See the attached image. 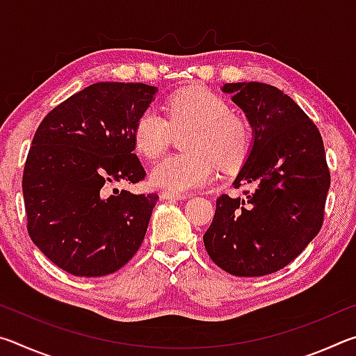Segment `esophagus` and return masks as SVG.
I'll return each mask as SVG.
<instances>
[{
    "mask_svg": "<svg viewBox=\"0 0 356 356\" xmlns=\"http://www.w3.org/2000/svg\"><path fill=\"white\" fill-rule=\"evenodd\" d=\"M161 200H170V201H179V200H185L186 195H184V193H174V191H168V190H163L160 193Z\"/></svg>",
    "mask_w": 356,
    "mask_h": 356,
    "instance_id": "1",
    "label": "esophagus"
}]
</instances>
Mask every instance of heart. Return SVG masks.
<instances>
[{
    "mask_svg": "<svg viewBox=\"0 0 356 356\" xmlns=\"http://www.w3.org/2000/svg\"><path fill=\"white\" fill-rule=\"evenodd\" d=\"M168 120L147 108L134 125L138 154L152 160L165 152L171 127H190L185 140L188 152L170 155L150 170V182L159 188L186 193L215 177L221 166L243 161L250 146V130L242 118L227 111L226 102L204 86H191L171 95L166 105Z\"/></svg>",
    "mask_w": 356,
    "mask_h": 356,
    "instance_id": "b5f03b06",
    "label": "heart"
}]
</instances>
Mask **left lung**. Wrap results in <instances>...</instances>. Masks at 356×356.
Listing matches in <instances>:
<instances>
[{"mask_svg": "<svg viewBox=\"0 0 356 356\" xmlns=\"http://www.w3.org/2000/svg\"><path fill=\"white\" fill-rule=\"evenodd\" d=\"M245 113L250 152L234 186L221 195L204 234L212 261L236 276H264L291 264L321 231L330 188L322 136L306 113L278 88L257 81L221 88Z\"/></svg>", "mask_w": 356, "mask_h": 356, "instance_id": "obj_1", "label": "left lung"}]
</instances>
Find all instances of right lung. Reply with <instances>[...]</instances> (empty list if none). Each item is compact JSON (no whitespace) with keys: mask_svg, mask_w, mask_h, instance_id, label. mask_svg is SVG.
Listing matches in <instances>:
<instances>
[{"mask_svg":"<svg viewBox=\"0 0 356 356\" xmlns=\"http://www.w3.org/2000/svg\"><path fill=\"white\" fill-rule=\"evenodd\" d=\"M156 91L144 83H94L35 130L23 171L28 232L70 275L118 272L143 243L159 195L110 188L146 176L134 154V125Z\"/></svg>","mask_w":356,"mask_h":356,"instance_id":"right-lung-1","label":"right lung"}]
</instances>
